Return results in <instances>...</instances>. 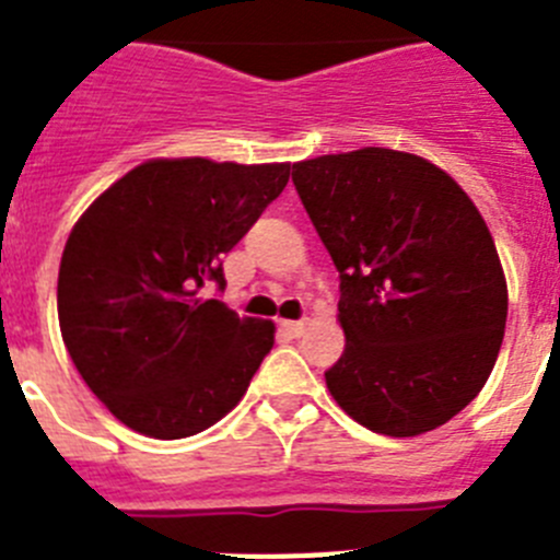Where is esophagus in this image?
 Here are the masks:
<instances>
[{"label":"esophagus","mask_w":560,"mask_h":560,"mask_svg":"<svg viewBox=\"0 0 560 560\" xmlns=\"http://www.w3.org/2000/svg\"><path fill=\"white\" fill-rule=\"evenodd\" d=\"M305 325H308L305 319H283V323H280V328H283L289 336H303Z\"/></svg>","instance_id":"34e87169"}]
</instances>
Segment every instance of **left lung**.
<instances>
[{"label":"left lung","mask_w":560,"mask_h":560,"mask_svg":"<svg viewBox=\"0 0 560 560\" xmlns=\"http://www.w3.org/2000/svg\"><path fill=\"white\" fill-rule=\"evenodd\" d=\"M291 182L339 271L348 341L330 395L375 434L443 427L485 387L508 323L479 210L438 165L389 148L296 162Z\"/></svg>","instance_id":"1"}]
</instances>
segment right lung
<instances>
[{"label":"right lung","instance_id":"right-lung-1","mask_svg":"<svg viewBox=\"0 0 560 560\" xmlns=\"http://www.w3.org/2000/svg\"><path fill=\"white\" fill-rule=\"evenodd\" d=\"M291 165L151 160L114 182L63 246L58 323L89 389L133 432L179 440L244 398L275 345L241 319L221 255L289 185Z\"/></svg>","mask_w":560,"mask_h":560}]
</instances>
